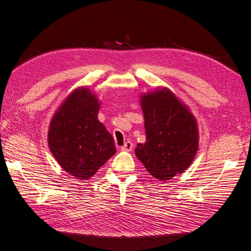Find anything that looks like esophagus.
I'll list each match as a JSON object with an SVG mask.
<instances>
[{
	"label": "esophagus",
	"mask_w": 251,
	"mask_h": 251,
	"mask_svg": "<svg viewBox=\"0 0 251 251\" xmlns=\"http://www.w3.org/2000/svg\"><path fill=\"white\" fill-rule=\"evenodd\" d=\"M133 147H134V144L128 141V142H126V143L124 144V146H122L121 148H122V151H130L131 150H133Z\"/></svg>",
	"instance_id": "1"
}]
</instances>
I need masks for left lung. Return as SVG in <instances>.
<instances>
[{"label": "left lung", "instance_id": "obj_1", "mask_svg": "<svg viewBox=\"0 0 251 251\" xmlns=\"http://www.w3.org/2000/svg\"><path fill=\"white\" fill-rule=\"evenodd\" d=\"M146 142L135 154L157 179L168 180L192 164L198 150L194 116L167 90L145 95L142 100Z\"/></svg>", "mask_w": 251, "mask_h": 251}]
</instances>
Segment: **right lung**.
Listing matches in <instances>:
<instances>
[{"instance_id": "obj_1", "label": "right lung", "mask_w": 251, "mask_h": 251, "mask_svg": "<svg viewBox=\"0 0 251 251\" xmlns=\"http://www.w3.org/2000/svg\"><path fill=\"white\" fill-rule=\"evenodd\" d=\"M99 101L87 88L67 97L50 125L49 146L65 172L88 179L116 152L113 136L97 120Z\"/></svg>"}]
</instances>
